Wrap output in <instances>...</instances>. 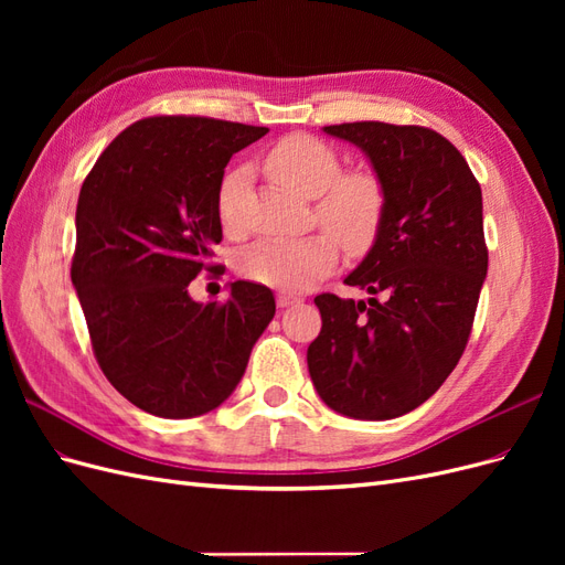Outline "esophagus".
Instances as JSON below:
<instances>
[{"mask_svg":"<svg viewBox=\"0 0 565 565\" xmlns=\"http://www.w3.org/2000/svg\"><path fill=\"white\" fill-rule=\"evenodd\" d=\"M299 301V297H292V295H285V292H280L278 297H276V303L280 306V309H287V306H292V303H297Z\"/></svg>","mask_w":565,"mask_h":565,"instance_id":"34e87169","label":"esophagus"}]
</instances>
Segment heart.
<instances>
[{
  "label": "heart",
  "instance_id": "heart-1",
  "mask_svg": "<svg viewBox=\"0 0 565 565\" xmlns=\"http://www.w3.org/2000/svg\"><path fill=\"white\" fill-rule=\"evenodd\" d=\"M264 174L301 198H313L316 221L328 233L301 241H262L241 256L243 276L282 289L303 292L334 268L339 245L349 254L367 252L384 224L386 191L370 169H344L337 150L311 134H287L262 158ZM247 174L231 169L216 191V214L226 231L237 228V207Z\"/></svg>",
  "mask_w": 565,
  "mask_h": 565
}]
</instances>
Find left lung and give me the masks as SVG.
Masks as SVG:
<instances>
[{
  "label": "left lung",
  "instance_id": "left-lung-1",
  "mask_svg": "<svg viewBox=\"0 0 565 565\" xmlns=\"http://www.w3.org/2000/svg\"><path fill=\"white\" fill-rule=\"evenodd\" d=\"M386 191L372 249L351 276L367 301L318 295L306 361L320 398L355 419H393L429 401L459 363L488 273L483 198L461 152L419 125L344 122Z\"/></svg>",
  "mask_w": 565,
  "mask_h": 565
}]
</instances>
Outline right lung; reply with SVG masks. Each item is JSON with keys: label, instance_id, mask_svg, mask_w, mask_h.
I'll list each match as a JSON object with an SVG mask.
<instances>
[{"label": "right lung", "instance_id": "add662e5", "mask_svg": "<svg viewBox=\"0 0 565 565\" xmlns=\"http://www.w3.org/2000/svg\"><path fill=\"white\" fill-rule=\"evenodd\" d=\"M252 127L200 115H152L100 152L77 200L71 278L98 367L146 413L188 419L224 403L276 316L266 285L235 280L226 301L188 285L214 270L216 191Z\"/></svg>", "mask_w": 565, "mask_h": 565}]
</instances>
